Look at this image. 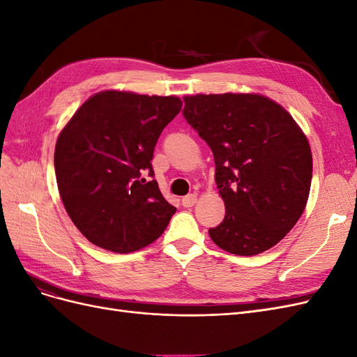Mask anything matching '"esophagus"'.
Wrapping results in <instances>:
<instances>
[{
  "label": "esophagus",
  "mask_w": 357,
  "mask_h": 357,
  "mask_svg": "<svg viewBox=\"0 0 357 357\" xmlns=\"http://www.w3.org/2000/svg\"><path fill=\"white\" fill-rule=\"evenodd\" d=\"M197 201H198V197H197V193H189V195H186V197H183V199H181V204H183V207H193V205L197 204Z\"/></svg>",
  "instance_id": "1"
}]
</instances>
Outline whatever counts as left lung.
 <instances>
[{
  "label": "left lung",
  "mask_w": 357,
  "mask_h": 357,
  "mask_svg": "<svg viewBox=\"0 0 357 357\" xmlns=\"http://www.w3.org/2000/svg\"><path fill=\"white\" fill-rule=\"evenodd\" d=\"M183 116L211 149L223 222L208 231L223 250L255 256L282 241L305 210L312 177L307 135L261 93H198Z\"/></svg>",
  "instance_id": "1"
}]
</instances>
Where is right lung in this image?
Instances as JSON below:
<instances>
[{"instance_id":"1","label":"right lung","mask_w":357,"mask_h":357,"mask_svg":"<svg viewBox=\"0 0 357 357\" xmlns=\"http://www.w3.org/2000/svg\"><path fill=\"white\" fill-rule=\"evenodd\" d=\"M178 96L102 91L62 128L55 172L70 219L92 244L137 252L164 234L176 207L162 195L150 160L158 138L181 110Z\"/></svg>"}]
</instances>
